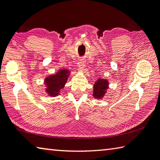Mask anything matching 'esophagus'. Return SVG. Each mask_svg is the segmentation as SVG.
Here are the masks:
<instances>
[{"label": "esophagus", "instance_id": "1", "mask_svg": "<svg viewBox=\"0 0 160 160\" xmlns=\"http://www.w3.org/2000/svg\"><path fill=\"white\" fill-rule=\"evenodd\" d=\"M85 60H83V59H81V60H80V61H79V68H78V70H80V71H82V70L84 69V68H85Z\"/></svg>", "mask_w": 160, "mask_h": 160}]
</instances>
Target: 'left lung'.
Instances as JSON below:
<instances>
[{
    "mask_svg": "<svg viewBox=\"0 0 160 160\" xmlns=\"http://www.w3.org/2000/svg\"><path fill=\"white\" fill-rule=\"evenodd\" d=\"M109 88V82L107 79L98 78L93 85V98L102 99Z\"/></svg>",
    "mask_w": 160,
    "mask_h": 160,
    "instance_id": "obj_1",
    "label": "left lung"
}]
</instances>
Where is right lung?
Instances as JSON below:
<instances>
[{
  "mask_svg": "<svg viewBox=\"0 0 160 160\" xmlns=\"http://www.w3.org/2000/svg\"><path fill=\"white\" fill-rule=\"evenodd\" d=\"M70 71L67 69L60 70L55 74L50 75L45 78L44 84L45 85V92L51 97H56L59 95L65 85L66 84Z\"/></svg>",
  "mask_w": 160,
  "mask_h": 160,
  "instance_id": "1",
  "label": "right lung"
}]
</instances>
